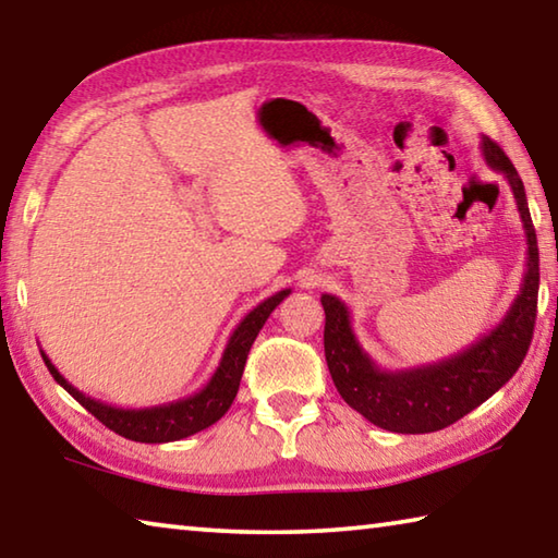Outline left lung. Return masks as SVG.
<instances>
[{
	"mask_svg": "<svg viewBox=\"0 0 558 558\" xmlns=\"http://www.w3.org/2000/svg\"><path fill=\"white\" fill-rule=\"evenodd\" d=\"M481 154L485 163L508 178L526 239L522 286L498 327L449 359L417 368L385 371L359 343L349 307L339 298L322 295V307L327 314L324 356L331 380L349 408L380 429L427 434L449 427L498 392L518 373L530 349L539 295V248L524 185L512 160L488 136L481 138Z\"/></svg>",
	"mask_w": 558,
	"mask_h": 558,
	"instance_id": "8db88e82",
	"label": "left lung"
}]
</instances>
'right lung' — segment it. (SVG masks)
<instances>
[{"label": "right lung", "instance_id": "obj_1", "mask_svg": "<svg viewBox=\"0 0 558 558\" xmlns=\"http://www.w3.org/2000/svg\"><path fill=\"white\" fill-rule=\"evenodd\" d=\"M290 292L292 290L276 292V295L263 300L258 307H253L246 317L239 322V327L227 341L225 353H221V361L215 371V376L209 378L205 388L195 395H187V398L156 404V408L129 410V408H114V404L109 402L89 398V395L80 392L73 383H68L63 376H60V371L50 363V359L44 351H40V356H44L50 376L56 378V383L63 385V388L73 395V398L83 404L87 412H93L105 427L117 432L119 437L141 441V444L178 441L211 427L217 420L225 417L239 392V383H241V376H244V366H246L253 341H256L263 324H266V319L270 317V312L276 310L280 302L290 295Z\"/></svg>", "mask_w": 558, "mask_h": 558}]
</instances>
